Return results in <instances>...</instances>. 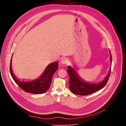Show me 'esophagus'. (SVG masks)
Instances as JSON below:
<instances>
[{"instance_id":"1","label":"esophagus","mask_w":126,"mask_h":126,"mask_svg":"<svg viewBox=\"0 0 126 126\" xmlns=\"http://www.w3.org/2000/svg\"><path fill=\"white\" fill-rule=\"evenodd\" d=\"M61 63L63 64H64V65H67L68 64L69 61H68V60L67 59V58H64L62 60H61Z\"/></svg>"}]
</instances>
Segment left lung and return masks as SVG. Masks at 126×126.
I'll return each instance as SVG.
<instances>
[{"mask_svg":"<svg viewBox=\"0 0 126 126\" xmlns=\"http://www.w3.org/2000/svg\"><path fill=\"white\" fill-rule=\"evenodd\" d=\"M110 59L112 64V55L110 52ZM111 71L110 67L108 74L106 76L104 80L99 83H87L82 81L78 76L75 70L68 67L67 72L69 76V88L71 91L74 94L81 96H85L94 93L102 89L107 83L109 80Z\"/></svg>","mask_w":126,"mask_h":126,"instance_id":"8db88e82","label":"left lung"}]
</instances>
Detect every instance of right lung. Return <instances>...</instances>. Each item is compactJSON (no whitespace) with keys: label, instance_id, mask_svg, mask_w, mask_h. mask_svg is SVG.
Wrapping results in <instances>:
<instances>
[{"label":"right lung","instance_id":"1","mask_svg":"<svg viewBox=\"0 0 126 126\" xmlns=\"http://www.w3.org/2000/svg\"><path fill=\"white\" fill-rule=\"evenodd\" d=\"M58 68V63L55 62L49 64L42 75L38 79L29 82L20 81L15 77L11 69V59L10 64V72L15 83L26 92L35 94H42L50 88L52 76Z\"/></svg>","mask_w":126,"mask_h":126}]
</instances>
